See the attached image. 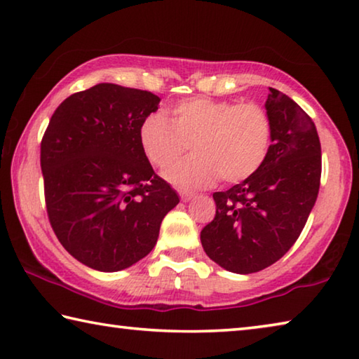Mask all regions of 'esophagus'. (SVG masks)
Wrapping results in <instances>:
<instances>
[{
	"label": "esophagus",
	"instance_id": "34e87169",
	"mask_svg": "<svg viewBox=\"0 0 359 359\" xmlns=\"http://www.w3.org/2000/svg\"><path fill=\"white\" fill-rule=\"evenodd\" d=\"M193 196H194V194L190 193V191H180L182 201H185V203H188V201H190V199H193Z\"/></svg>",
	"mask_w": 359,
	"mask_h": 359
}]
</instances>
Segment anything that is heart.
<instances>
[{
	"label": "heart",
	"mask_w": 359,
	"mask_h": 359,
	"mask_svg": "<svg viewBox=\"0 0 359 359\" xmlns=\"http://www.w3.org/2000/svg\"><path fill=\"white\" fill-rule=\"evenodd\" d=\"M269 114L257 102L188 98L147 115L139 126V144L147 160L165 169L185 154H194L168 169L165 177L187 188L208 187L220 177L238 184L258 171L271 149Z\"/></svg>",
	"instance_id": "obj_1"
}]
</instances>
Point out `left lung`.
<instances>
[{
  "instance_id": "obj_1",
  "label": "left lung",
  "mask_w": 359,
  "mask_h": 359,
  "mask_svg": "<svg viewBox=\"0 0 359 359\" xmlns=\"http://www.w3.org/2000/svg\"><path fill=\"white\" fill-rule=\"evenodd\" d=\"M266 112L272 144L252 177L214 193V220L201 231L208 257L236 274H252L287 253L318 196L321 145L312 118L276 88Z\"/></svg>"
}]
</instances>
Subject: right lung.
I'll return each instance as SVG.
<instances>
[{"label":"right lung","mask_w":359,"mask_h":359,"mask_svg":"<svg viewBox=\"0 0 359 359\" xmlns=\"http://www.w3.org/2000/svg\"><path fill=\"white\" fill-rule=\"evenodd\" d=\"M160 98L98 83L53 112L41 142L48 222L82 264L117 272L155 247L165 215L179 204L139 144L142 120Z\"/></svg>","instance_id":"1"}]
</instances>
